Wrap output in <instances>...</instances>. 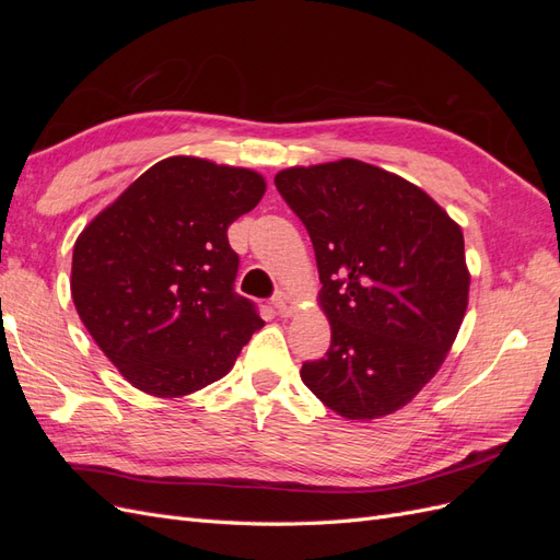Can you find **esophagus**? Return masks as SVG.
I'll return each instance as SVG.
<instances>
[{"mask_svg":"<svg viewBox=\"0 0 560 560\" xmlns=\"http://www.w3.org/2000/svg\"><path fill=\"white\" fill-rule=\"evenodd\" d=\"M273 306H276V311L282 315V317H292L294 313H296V299L294 296H290L287 292H278L276 296H273Z\"/></svg>","mask_w":560,"mask_h":560,"instance_id":"esophagus-1","label":"esophagus"}]
</instances>
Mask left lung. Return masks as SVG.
<instances>
[{
  "instance_id": "1",
  "label": "left lung",
  "mask_w": 560,
  "mask_h": 560,
  "mask_svg": "<svg viewBox=\"0 0 560 560\" xmlns=\"http://www.w3.org/2000/svg\"><path fill=\"white\" fill-rule=\"evenodd\" d=\"M276 186L313 241L331 346L301 366L311 393L348 420L395 413L425 387L469 301L463 229L420 186L341 159L294 165Z\"/></svg>"
}]
</instances>
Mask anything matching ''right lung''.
<instances>
[{
	"instance_id": "add662e5",
	"label": "right lung",
	"mask_w": 560,
	"mask_h": 560,
	"mask_svg": "<svg viewBox=\"0 0 560 560\" xmlns=\"http://www.w3.org/2000/svg\"><path fill=\"white\" fill-rule=\"evenodd\" d=\"M266 179L249 167L171 156L135 179L79 233L77 313L109 362L154 397H184L226 376L264 327L233 292L229 226L257 208Z\"/></svg>"
}]
</instances>
